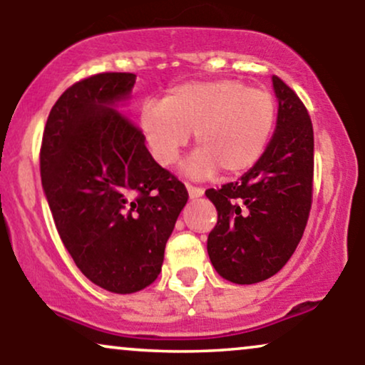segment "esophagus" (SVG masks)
Segmentation results:
<instances>
[{
    "mask_svg": "<svg viewBox=\"0 0 365 365\" xmlns=\"http://www.w3.org/2000/svg\"><path fill=\"white\" fill-rule=\"evenodd\" d=\"M187 192H188V197H190V199H197V197H200L204 194V188L188 185L187 183Z\"/></svg>",
    "mask_w": 365,
    "mask_h": 365,
    "instance_id": "obj_1",
    "label": "esophagus"
}]
</instances>
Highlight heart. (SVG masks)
Returning a JSON list of instances; mask_svg holds the SVG:
<instances>
[{
  "mask_svg": "<svg viewBox=\"0 0 365 365\" xmlns=\"http://www.w3.org/2000/svg\"><path fill=\"white\" fill-rule=\"evenodd\" d=\"M276 99L240 81L188 82L173 87L161 103H145L139 127L150 156L171 166L194 132L199 149L187 159L188 177L206 180L221 170L235 177L250 170L269 144Z\"/></svg>",
  "mask_w": 365,
  "mask_h": 365,
  "instance_id": "1",
  "label": "heart"
}]
</instances>
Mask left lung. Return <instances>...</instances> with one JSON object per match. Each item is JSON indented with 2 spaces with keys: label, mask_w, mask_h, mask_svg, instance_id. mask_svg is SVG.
I'll list each match as a JSON object with an SVG mask.
<instances>
[{
  "label": "left lung",
  "mask_w": 365,
  "mask_h": 365,
  "mask_svg": "<svg viewBox=\"0 0 365 365\" xmlns=\"http://www.w3.org/2000/svg\"><path fill=\"white\" fill-rule=\"evenodd\" d=\"M278 118L269 144L238 182L206 190L217 223L207 254L217 274L237 284L278 273L304 235L312 204L314 130L304 103L274 75Z\"/></svg>",
  "instance_id": "8db88e82"
}]
</instances>
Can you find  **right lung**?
I'll return each instance as SVG.
<instances>
[{
	"mask_svg": "<svg viewBox=\"0 0 365 365\" xmlns=\"http://www.w3.org/2000/svg\"><path fill=\"white\" fill-rule=\"evenodd\" d=\"M133 83V73L115 72L73 83L49 113L41 145V180L63 245L86 278L113 293L158 278L188 199L118 110Z\"/></svg>",
	"mask_w": 365,
	"mask_h": 365,
	"instance_id": "add662e5",
	"label": "right lung"
}]
</instances>
